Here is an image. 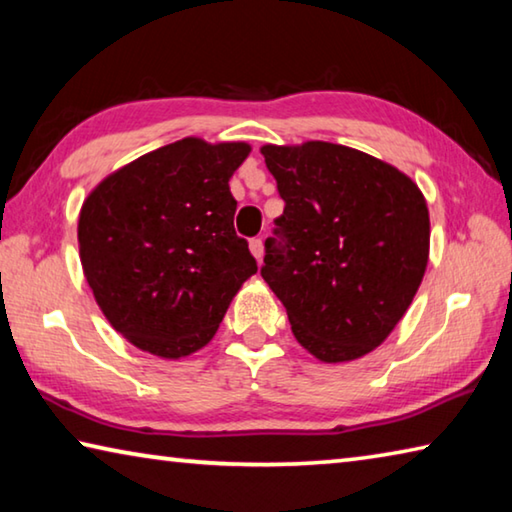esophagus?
<instances>
[{"mask_svg":"<svg viewBox=\"0 0 512 512\" xmlns=\"http://www.w3.org/2000/svg\"><path fill=\"white\" fill-rule=\"evenodd\" d=\"M250 253H253V257L259 262V259L264 257V241L257 239V237L250 239Z\"/></svg>","mask_w":512,"mask_h":512,"instance_id":"esophagus-1","label":"esophagus"}]
</instances>
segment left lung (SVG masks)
<instances>
[{
    "label": "left lung",
    "instance_id": "left-lung-1",
    "mask_svg": "<svg viewBox=\"0 0 512 512\" xmlns=\"http://www.w3.org/2000/svg\"><path fill=\"white\" fill-rule=\"evenodd\" d=\"M284 201L262 277L302 348L325 363L384 343L429 259V210L409 176L341 144L262 146Z\"/></svg>",
    "mask_w": 512,
    "mask_h": 512
}]
</instances>
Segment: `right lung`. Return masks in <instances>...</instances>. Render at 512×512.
I'll use <instances>...</instances> for the list:
<instances>
[{
  "mask_svg": "<svg viewBox=\"0 0 512 512\" xmlns=\"http://www.w3.org/2000/svg\"><path fill=\"white\" fill-rule=\"evenodd\" d=\"M248 153L244 142L185 137L110 173L85 198V280L110 325L140 350L164 359L201 350L257 273L228 185Z\"/></svg>",
  "mask_w": 512,
  "mask_h": 512,
  "instance_id": "right-lung-1",
  "label": "right lung"
}]
</instances>
